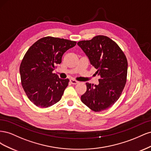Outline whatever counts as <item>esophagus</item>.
Segmentation results:
<instances>
[{"mask_svg":"<svg viewBox=\"0 0 151 151\" xmlns=\"http://www.w3.org/2000/svg\"><path fill=\"white\" fill-rule=\"evenodd\" d=\"M70 83H71L72 84H78V83H79V81H77L74 79H71L70 80Z\"/></svg>","mask_w":151,"mask_h":151,"instance_id":"34e87169","label":"esophagus"}]
</instances>
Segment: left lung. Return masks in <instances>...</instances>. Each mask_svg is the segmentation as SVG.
Returning a JSON list of instances; mask_svg holds the SVG:
<instances>
[{
  "mask_svg": "<svg viewBox=\"0 0 151 151\" xmlns=\"http://www.w3.org/2000/svg\"><path fill=\"white\" fill-rule=\"evenodd\" d=\"M77 45L88 57L100 78L99 84L87 83L81 101L91 110L99 112L110 108L119 99L127 82L128 62L125 55L113 40L103 35Z\"/></svg>",
  "mask_w": 151,
  "mask_h": 151,
  "instance_id": "left-lung-1",
  "label": "left lung"
}]
</instances>
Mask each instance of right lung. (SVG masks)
Here are the masks:
<instances>
[{"label":"right lung","instance_id":"right-lung-1","mask_svg":"<svg viewBox=\"0 0 151 151\" xmlns=\"http://www.w3.org/2000/svg\"><path fill=\"white\" fill-rule=\"evenodd\" d=\"M76 42L46 36L26 52L19 67L22 88L30 101L39 108H48L60 101L69 79L53 73L67 50Z\"/></svg>","mask_w":151,"mask_h":151}]
</instances>
